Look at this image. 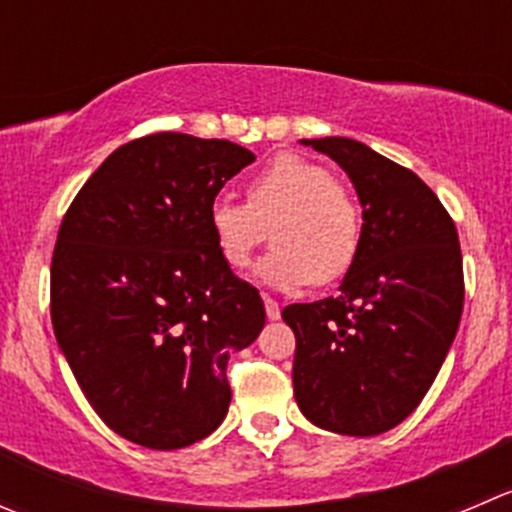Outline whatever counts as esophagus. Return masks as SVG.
<instances>
[{"mask_svg": "<svg viewBox=\"0 0 512 512\" xmlns=\"http://www.w3.org/2000/svg\"><path fill=\"white\" fill-rule=\"evenodd\" d=\"M262 300H265V312H267V317H270V320H280V305H277V302L272 300L270 295H265V297H262Z\"/></svg>", "mask_w": 512, "mask_h": 512, "instance_id": "esophagus-1", "label": "esophagus"}]
</instances>
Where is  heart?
Segmentation results:
<instances>
[{"label":"heart","instance_id":"heart-1","mask_svg":"<svg viewBox=\"0 0 512 512\" xmlns=\"http://www.w3.org/2000/svg\"><path fill=\"white\" fill-rule=\"evenodd\" d=\"M207 220L217 252L232 270H245L272 230L275 250L257 267L272 287L340 280L355 265L362 242V215L352 192L300 155H280L255 172L247 182V205L217 197Z\"/></svg>","mask_w":512,"mask_h":512}]
</instances>
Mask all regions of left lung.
Masks as SVG:
<instances>
[{"label": "left lung", "mask_w": 512, "mask_h": 512, "mask_svg": "<svg viewBox=\"0 0 512 512\" xmlns=\"http://www.w3.org/2000/svg\"><path fill=\"white\" fill-rule=\"evenodd\" d=\"M355 185L362 242L340 295L287 305L292 385L317 428L370 438L403 423L433 385L463 315L453 217L408 167L347 137L302 140Z\"/></svg>", "instance_id": "8db88e82"}]
</instances>
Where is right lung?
<instances>
[{"instance_id":"add662e5","label":"right lung","mask_w":512,"mask_h":512,"mask_svg":"<svg viewBox=\"0 0 512 512\" xmlns=\"http://www.w3.org/2000/svg\"><path fill=\"white\" fill-rule=\"evenodd\" d=\"M255 162L245 147L157 132L114 150L59 225L49 310L107 428L177 450L220 428L227 360L265 327L260 292L217 252L210 205Z\"/></svg>"}]
</instances>
